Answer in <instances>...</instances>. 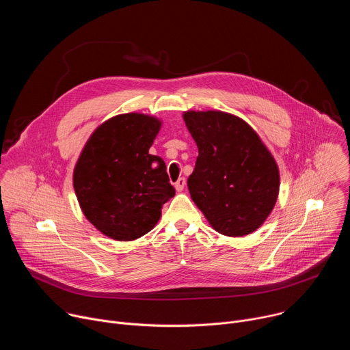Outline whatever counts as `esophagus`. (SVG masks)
Returning <instances> with one entry per match:
<instances>
[{"label":"esophagus","mask_w":350,"mask_h":350,"mask_svg":"<svg viewBox=\"0 0 350 350\" xmlns=\"http://www.w3.org/2000/svg\"><path fill=\"white\" fill-rule=\"evenodd\" d=\"M185 178L184 177H180L176 183H174V188L177 189V191H183L184 189V187H185Z\"/></svg>","instance_id":"1"}]
</instances>
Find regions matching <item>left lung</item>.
<instances>
[{"mask_svg": "<svg viewBox=\"0 0 350 350\" xmlns=\"http://www.w3.org/2000/svg\"><path fill=\"white\" fill-rule=\"evenodd\" d=\"M183 118L199 152L187 181L192 201L217 232H254L271 213L280 189L278 167L269 149L234 115L188 111Z\"/></svg>", "mask_w": 350, "mask_h": 350, "instance_id": "1", "label": "left lung"}]
</instances>
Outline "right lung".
<instances>
[{
    "instance_id": "obj_1",
    "label": "right lung",
    "mask_w": 350,
    "mask_h": 350,
    "mask_svg": "<svg viewBox=\"0 0 350 350\" xmlns=\"http://www.w3.org/2000/svg\"><path fill=\"white\" fill-rule=\"evenodd\" d=\"M161 122L142 113L118 115L88 138L73 173L87 220L116 241L151 231L176 191L162 158L149 154Z\"/></svg>"
}]
</instances>
